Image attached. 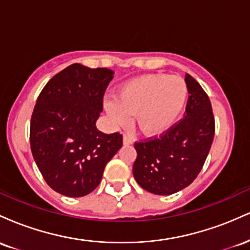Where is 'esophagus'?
Segmentation results:
<instances>
[{"label": "esophagus", "instance_id": "obj_1", "mask_svg": "<svg viewBox=\"0 0 250 250\" xmlns=\"http://www.w3.org/2000/svg\"><path fill=\"white\" fill-rule=\"evenodd\" d=\"M133 142H134V140L131 139L130 136H128V135H125V136H123V145H125V146L133 145Z\"/></svg>", "mask_w": 250, "mask_h": 250}]
</instances>
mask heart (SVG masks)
Masks as SVG:
<instances>
[{
	"label": "heart",
	"mask_w": 250,
	"mask_h": 250,
	"mask_svg": "<svg viewBox=\"0 0 250 250\" xmlns=\"http://www.w3.org/2000/svg\"><path fill=\"white\" fill-rule=\"evenodd\" d=\"M188 93L187 82L181 76L143 75L123 83L117 100H105L104 108L114 125H125L129 115H135L141 133L159 136L179 121Z\"/></svg>",
	"instance_id": "b5f03b06"
}]
</instances>
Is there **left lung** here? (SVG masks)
<instances>
[{
    "label": "left lung",
    "instance_id": "left-lung-1",
    "mask_svg": "<svg viewBox=\"0 0 250 250\" xmlns=\"http://www.w3.org/2000/svg\"><path fill=\"white\" fill-rule=\"evenodd\" d=\"M189 97L185 117L159 139L135 143L136 182L156 195L188 187L205 165L215 134L210 101L200 83L186 74Z\"/></svg>",
    "mask_w": 250,
    "mask_h": 250
}]
</instances>
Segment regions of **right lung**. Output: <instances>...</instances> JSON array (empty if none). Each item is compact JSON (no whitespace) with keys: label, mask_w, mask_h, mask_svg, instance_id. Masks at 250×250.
I'll return each instance as SVG.
<instances>
[{"label":"right lung","mask_w":250,"mask_h":250,"mask_svg":"<svg viewBox=\"0 0 250 250\" xmlns=\"http://www.w3.org/2000/svg\"><path fill=\"white\" fill-rule=\"evenodd\" d=\"M114 71L74 63L42 89L30 122V148L51 189L81 197L100 185L122 135L97 130L103 95Z\"/></svg>","instance_id":"obj_1"}]
</instances>
